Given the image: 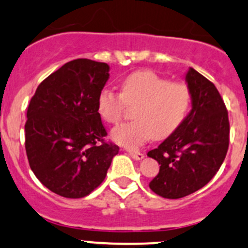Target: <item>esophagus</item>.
<instances>
[{"mask_svg":"<svg viewBox=\"0 0 248 248\" xmlns=\"http://www.w3.org/2000/svg\"><path fill=\"white\" fill-rule=\"evenodd\" d=\"M128 154L131 155L132 158L136 159V161H140V159L144 158V154H141V152H138V151H128Z\"/></svg>","mask_w":248,"mask_h":248,"instance_id":"obj_1","label":"esophagus"}]
</instances>
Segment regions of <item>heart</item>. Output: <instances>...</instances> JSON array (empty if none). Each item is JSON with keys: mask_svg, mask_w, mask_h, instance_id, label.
I'll return each instance as SVG.
<instances>
[{"mask_svg": "<svg viewBox=\"0 0 248 248\" xmlns=\"http://www.w3.org/2000/svg\"><path fill=\"white\" fill-rule=\"evenodd\" d=\"M191 106V90L185 82H170L152 71L134 72L122 81L120 93L104 89L97 98L99 116L110 124L121 121L126 107H136V121L111 132V139L127 149L169 138L184 124Z\"/></svg>", "mask_w": 248, "mask_h": 248, "instance_id": "1", "label": "heart"}]
</instances>
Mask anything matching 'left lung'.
<instances>
[{"instance_id":"obj_1","label":"left lung","mask_w":248,"mask_h":248,"mask_svg":"<svg viewBox=\"0 0 248 248\" xmlns=\"http://www.w3.org/2000/svg\"><path fill=\"white\" fill-rule=\"evenodd\" d=\"M192 109L179 129L147 152L159 172L150 182L158 196L179 199L204 187L221 168L229 146L226 104L210 80L193 68L186 74Z\"/></svg>"}]
</instances>
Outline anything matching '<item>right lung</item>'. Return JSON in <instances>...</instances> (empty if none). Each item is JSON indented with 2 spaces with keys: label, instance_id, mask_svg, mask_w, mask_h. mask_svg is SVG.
I'll use <instances>...</instances> for the list:
<instances>
[{
  "label": "right lung",
  "instance_id": "1",
  "mask_svg": "<svg viewBox=\"0 0 248 248\" xmlns=\"http://www.w3.org/2000/svg\"><path fill=\"white\" fill-rule=\"evenodd\" d=\"M104 62L78 59L39 84L27 108L25 149L32 171L54 193L82 198L106 179L119 146L107 142L97 110L109 79Z\"/></svg>",
  "mask_w": 248,
  "mask_h": 248
}]
</instances>
